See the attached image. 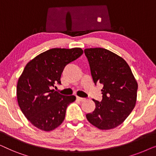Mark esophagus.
Instances as JSON below:
<instances>
[{
	"instance_id": "obj_1",
	"label": "esophagus",
	"mask_w": 156,
	"mask_h": 156,
	"mask_svg": "<svg viewBox=\"0 0 156 156\" xmlns=\"http://www.w3.org/2000/svg\"><path fill=\"white\" fill-rule=\"evenodd\" d=\"M76 99L79 100L80 101H84L86 100V99L85 98H82V97H76Z\"/></svg>"
}]
</instances>
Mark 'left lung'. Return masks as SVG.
<instances>
[{"instance_id":"left-lung-1","label":"left lung","mask_w":156,"mask_h":156,"mask_svg":"<svg viewBox=\"0 0 156 156\" xmlns=\"http://www.w3.org/2000/svg\"><path fill=\"white\" fill-rule=\"evenodd\" d=\"M95 84L103 85L101 101L93 99L96 108L86 115L91 124L101 130L121 124L135 107L138 84L124 59L104 48L85 49Z\"/></svg>"}]
</instances>
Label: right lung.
I'll return each instance as SVG.
<instances>
[{
    "label": "right lung",
    "instance_id": "add662e5",
    "mask_svg": "<svg viewBox=\"0 0 156 156\" xmlns=\"http://www.w3.org/2000/svg\"><path fill=\"white\" fill-rule=\"evenodd\" d=\"M83 54L81 48H53L41 53L25 66L17 84L18 105L33 126L50 131L63 122L68 105L75 96L52 89L61 84L65 66Z\"/></svg>",
    "mask_w": 156,
    "mask_h": 156
}]
</instances>
